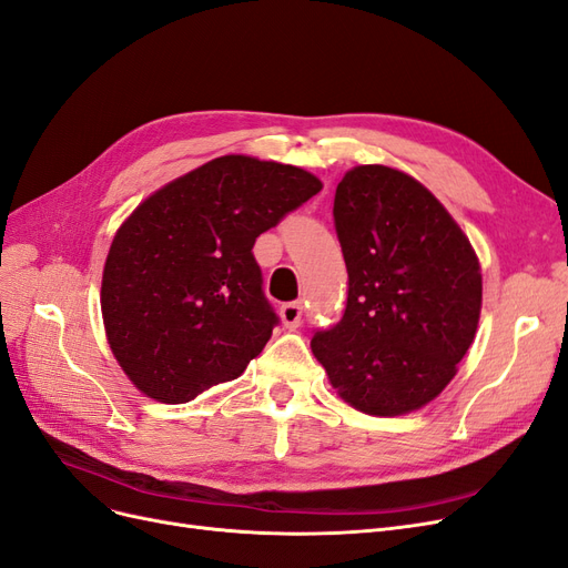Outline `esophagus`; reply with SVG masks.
<instances>
[{
	"label": "esophagus",
	"instance_id": "esophagus-1",
	"mask_svg": "<svg viewBox=\"0 0 568 568\" xmlns=\"http://www.w3.org/2000/svg\"><path fill=\"white\" fill-rule=\"evenodd\" d=\"M280 314H282V322L286 328H298L301 320H303V305H301V301L284 303L280 307Z\"/></svg>",
	"mask_w": 568,
	"mask_h": 568
}]
</instances>
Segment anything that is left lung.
Masks as SVG:
<instances>
[{
	"label": "left lung",
	"instance_id": "1",
	"mask_svg": "<svg viewBox=\"0 0 568 568\" xmlns=\"http://www.w3.org/2000/svg\"><path fill=\"white\" fill-rule=\"evenodd\" d=\"M347 305L312 352L356 410H419L457 375L478 331L483 275L457 221L410 174L358 165L335 189Z\"/></svg>",
	"mask_w": 568,
	"mask_h": 568
}]
</instances>
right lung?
<instances>
[{
    "mask_svg": "<svg viewBox=\"0 0 568 568\" xmlns=\"http://www.w3.org/2000/svg\"><path fill=\"white\" fill-rule=\"evenodd\" d=\"M320 191L301 168L221 155L125 219L104 263L102 320L134 387L189 403L244 373L280 324L254 242Z\"/></svg>",
    "mask_w": 568,
    "mask_h": 568,
    "instance_id": "add662e5",
    "label": "right lung"
}]
</instances>
